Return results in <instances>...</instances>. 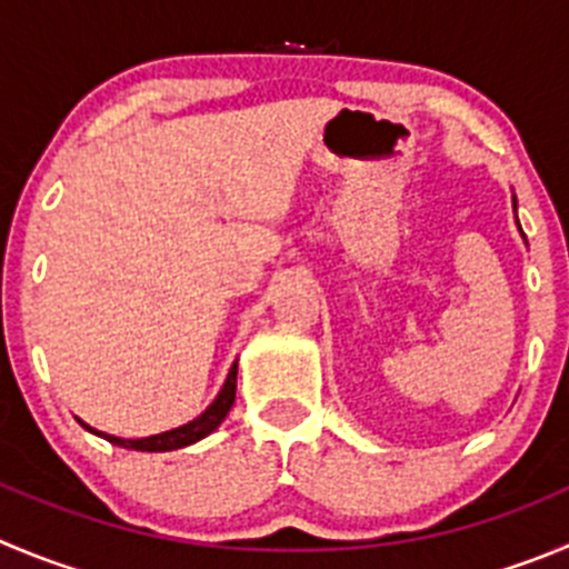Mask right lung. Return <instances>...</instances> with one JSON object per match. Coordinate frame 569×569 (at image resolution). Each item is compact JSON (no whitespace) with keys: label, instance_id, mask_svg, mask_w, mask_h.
I'll return each mask as SVG.
<instances>
[{"label":"right lung","instance_id":"1","mask_svg":"<svg viewBox=\"0 0 569 569\" xmlns=\"http://www.w3.org/2000/svg\"><path fill=\"white\" fill-rule=\"evenodd\" d=\"M234 393H237V362L231 366V371H229V377H226L223 388H220L218 399H214V402L209 405V408L203 410L198 419L189 421V425L176 427V430L159 432V436H150V438H117V436H108V432L91 430L89 425H83V427L86 430L97 432V436H102L106 441L117 443V447H126V450H139V452L181 450V447H189V443L200 441L203 436H209L212 430H218V425L226 419V413L231 410V405H234Z\"/></svg>","mask_w":569,"mask_h":569}]
</instances>
